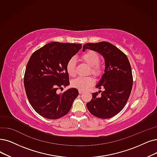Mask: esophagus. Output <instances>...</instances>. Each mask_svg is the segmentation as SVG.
Listing matches in <instances>:
<instances>
[{"label": "esophagus", "instance_id": "34e87169", "mask_svg": "<svg viewBox=\"0 0 157 157\" xmlns=\"http://www.w3.org/2000/svg\"><path fill=\"white\" fill-rule=\"evenodd\" d=\"M78 93L80 94H82V93H84V91H82V90H78Z\"/></svg>", "mask_w": 157, "mask_h": 157}]
</instances>
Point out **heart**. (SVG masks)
I'll return each mask as SVG.
<instances>
[{
    "instance_id": "obj_1",
    "label": "heart",
    "mask_w": 157,
    "mask_h": 157,
    "mask_svg": "<svg viewBox=\"0 0 157 157\" xmlns=\"http://www.w3.org/2000/svg\"><path fill=\"white\" fill-rule=\"evenodd\" d=\"M82 60L90 66V73L95 77H99L102 74V69L98 63L100 62L99 54L93 50L84 53L82 56ZM66 71L70 77H75L76 75V59L71 57L68 60L66 64ZM95 83V80L91 77H78L73 79L71 85L72 87L79 90H86Z\"/></svg>"
}]
</instances>
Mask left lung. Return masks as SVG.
Listing matches in <instances>:
<instances>
[{
  "instance_id": "8db88e82",
  "label": "left lung",
  "mask_w": 157,
  "mask_h": 157,
  "mask_svg": "<svg viewBox=\"0 0 157 157\" xmlns=\"http://www.w3.org/2000/svg\"><path fill=\"white\" fill-rule=\"evenodd\" d=\"M89 49L100 53L105 60L104 73L97 84L104 88L101 95L92 93L91 101L86 106L91 113L98 118H109L122 111L127 103L133 86V75L127 56L108 42L87 43L82 51Z\"/></svg>"
}]
</instances>
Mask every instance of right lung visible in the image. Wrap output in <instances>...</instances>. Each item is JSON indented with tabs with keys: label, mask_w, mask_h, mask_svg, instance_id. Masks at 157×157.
Returning a JSON list of instances; mask_svg holds the SVG:
<instances>
[{
	"label": "right lung",
	"mask_w": 157,
	"mask_h": 157,
	"mask_svg": "<svg viewBox=\"0 0 157 157\" xmlns=\"http://www.w3.org/2000/svg\"><path fill=\"white\" fill-rule=\"evenodd\" d=\"M81 48L80 44L53 42L30 57L24 74V87L30 104L42 117L57 119L70 111L78 90L70 88L62 94L57 91L70 84L66 64Z\"/></svg>",
	"instance_id": "add662e5"
}]
</instances>
